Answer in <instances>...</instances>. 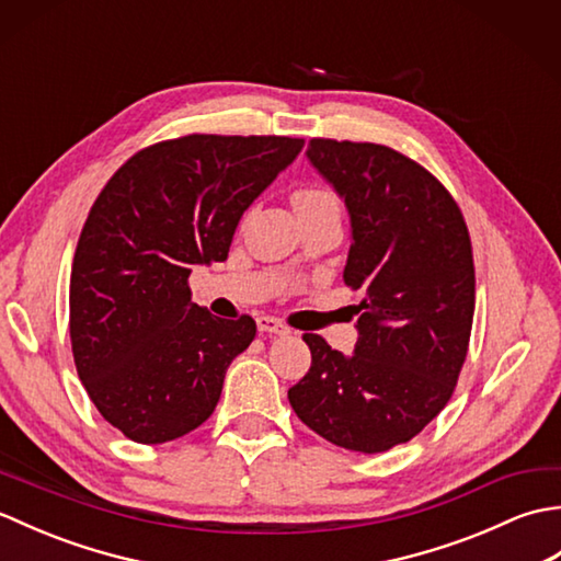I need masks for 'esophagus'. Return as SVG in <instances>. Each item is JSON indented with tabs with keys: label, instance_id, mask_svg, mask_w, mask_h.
I'll list each match as a JSON object with an SVG mask.
<instances>
[{
	"label": "esophagus",
	"instance_id": "obj_1",
	"mask_svg": "<svg viewBox=\"0 0 561 561\" xmlns=\"http://www.w3.org/2000/svg\"><path fill=\"white\" fill-rule=\"evenodd\" d=\"M255 323H257L260 332H272V335H287V332H289V328L274 316H257Z\"/></svg>",
	"mask_w": 561,
	"mask_h": 561
}]
</instances>
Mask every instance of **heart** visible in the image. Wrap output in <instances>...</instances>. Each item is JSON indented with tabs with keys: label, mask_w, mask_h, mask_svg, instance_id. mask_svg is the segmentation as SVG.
<instances>
[{
	"label": "heart",
	"mask_w": 561,
	"mask_h": 561,
	"mask_svg": "<svg viewBox=\"0 0 561 561\" xmlns=\"http://www.w3.org/2000/svg\"><path fill=\"white\" fill-rule=\"evenodd\" d=\"M330 199H337L332 190L323 187V185H304L294 193V205L296 209L308 207V205H318V202H330Z\"/></svg>",
	"instance_id": "1"
}]
</instances>
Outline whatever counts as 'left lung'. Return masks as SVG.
<instances>
[{
	"label": "left lung",
	"instance_id": "8db88e82",
	"mask_svg": "<svg viewBox=\"0 0 561 561\" xmlns=\"http://www.w3.org/2000/svg\"><path fill=\"white\" fill-rule=\"evenodd\" d=\"M308 161L352 219L344 284L364 289L352 356L304 335L311 368L289 388L296 416L330 444L380 453L446 408L474 313L468 226L424 165L371 141H308Z\"/></svg>",
	"mask_w": 561,
	"mask_h": 561
}]
</instances>
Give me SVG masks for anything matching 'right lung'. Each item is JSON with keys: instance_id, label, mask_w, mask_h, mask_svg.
Returning a JSON list of instances; mask_svg holds the SVG:
<instances>
[{"instance_id": "right-lung-1", "label": "right lung", "mask_w": 561, "mask_h": 561, "mask_svg": "<svg viewBox=\"0 0 561 561\" xmlns=\"http://www.w3.org/2000/svg\"><path fill=\"white\" fill-rule=\"evenodd\" d=\"M296 137L185 135L129 157L83 224L69 277L77 374L105 422L165 444L209 420L255 320L190 301L193 265L229 257L243 211L299 157Z\"/></svg>"}]
</instances>
